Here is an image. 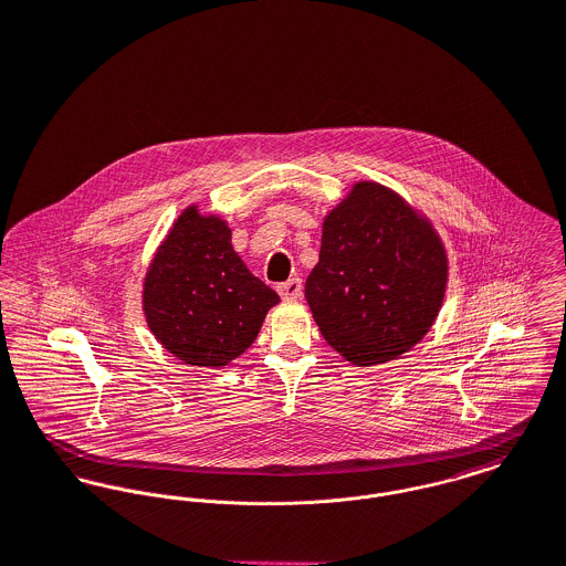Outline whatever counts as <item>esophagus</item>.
I'll use <instances>...</instances> for the list:
<instances>
[{"label":"esophagus","instance_id":"esophagus-1","mask_svg":"<svg viewBox=\"0 0 566 566\" xmlns=\"http://www.w3.org/2000/svg\"><path fill=\"white\" fill-rule=\"evenodd\" d=\"M277 293H280L282 300H286V302L300 300V297H302V280H300V277H291V280L282 282V284L277 286Z\"/></svg>","mask_w":566,"mask_h":566}]
</instances>
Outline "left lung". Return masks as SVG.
<instances>
[{"label":"left lung","mask_w":566,"mask_h":566,"mask_svg":"<svg viewBox=\"0 0 566 566\" xmlns=\"http://www.w3.org/2000/svg\"><path fill=\"white\" fill-rule=\"evenodd\" d=\"M449 258L434 223L399 192L360 180L323 217L306 302L332 349L356 367L410 352L432 329Z\"/></svg>","instance_id":"obj_1"}]
</instances>
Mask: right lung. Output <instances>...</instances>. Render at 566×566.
I'll list each match as a JSON object with an SVG mask.
<instances>
[{
	"label": "right lung",
	"instance_id": "right-lung-1",
	"mask_svg": "<svg viewBox=\"0 0 566 566\" xmlns=\"http://www.w3.org/2000/svg\"><path fill=\"white\" fill-rule=\"evenodd\" d=\"M277 304V293L234 252L228 221L197 203L174 221L143 277L147 327L190 367L230 365Z\"/></svg>",
	"mask_w": 566,
	"mask_h": 566
}]
</instances>
